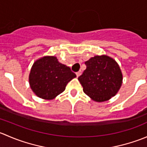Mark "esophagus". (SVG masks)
<instances>
[{
	"instance_id": "esophagus-1",
	"label": "esophagus",
	"mask_w": 147,
	"mask_h": 147,
	"mask_svg": "<svg viewBox=\"0 0 147 147\" xmlns=\"http://www.w3.org/2000/svg\"><path fill=\"white\" fill-rule=\"evenodd\" d=\"M81 73H82V72H81V71H78V72H76L77 77H78H78H79L80 75H81Z\"/></svg>"
}]
</instances>
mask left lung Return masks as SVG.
I'll return each instance as SVG.
<instances>
[{"mask_svg":"<svg viewBox=\"0 0 147 147\" xmlns=\"http://www.w3.org/2000/svg\"><path fill=\"white\" fill-rule=\"evenodd\" d=\"M84 63L87 68L78 78L84 92L98 102L114 97L121 87L123 79L117 63L109 56L96 55Z\"/></svg>","mask_w":147,"mask_h":147,"instance_id":"1","label":"left lung"}]
</instances>
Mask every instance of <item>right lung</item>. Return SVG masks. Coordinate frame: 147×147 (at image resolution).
Returning <instances> with one entry per match:
<instances>
[{
    "instance_id": "add662e5",
    "label": "right lung",
    "mask_w": 147,
    "mask_h": 147,
    "mask_svg": "<svg viewBox=\"0 0 147 147\" xmlns=\"http://www.w3.org/2000/svg\"><path fill=\"white\" fill-rule=\"evenodd\" d=\"M76 77L70 68L59 63L55 56H45L32 65L29 83L40 98L53 100L65 90L67 84Z\"/></svg>"
}]
</instances>
